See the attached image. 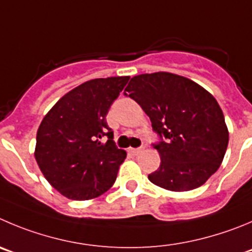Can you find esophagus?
Segmentation results:
<instances>
[{
  "label": "esophagus",
  "instance_id": "1",
  "mask_svg": "<svg viewBox=\"0 0 252 252\" xmlns=\"http://www.w3.org/2000/svg\"><path fill=\"white\" fill-rule=\"evenodd\" d=\"M144 150V147H140V148H129V152L131 153V154L137 155V154H140V153Z\"/></svg>",
  "mask_w": 252,
  "mask_h": 252
}]
</instances>
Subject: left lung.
Listing matches in <instances>:
<instances>
[{
    "mask_svg": "<svg viewBox=\"0 0 252 252\" xmlns=\"http://www.w3.org/2000/svg\"><path fill=\"white\" fill-rule=\"evenodd\" d=\"M124 95L142 107L159 137L153 147L161 163L148 175L153 184L188 191L218 170L229 131L221 108L208 91L185 77L157 72L133 77Z\"/></svg>",
    "mask_w": 252,
    "mask_h": 252,
    "instance_id": "1",
    "label": "left lung"
}]
</instances>
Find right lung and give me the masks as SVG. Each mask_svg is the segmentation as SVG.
Here are the masks:
<instances>
[{
    "mask_svg": "<svg viewBox=\"0 0 252 252\" xmlns=\"http://www.w3.org/2000/svg\"><path fill=\"white\" fill-rule=\"evenodd\" d=\"M128 81L86 82L63 95L42 121L34 157L49 184L68 199H94L114 184L126 153L113 142L105 117Z\"/></svg>",
    "mask_w": 252,
    "mask_h": 252,
    "instance_id": "right-lung-1",
    "label": "right lung"
}]
</instances>
